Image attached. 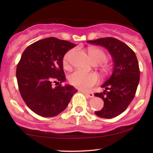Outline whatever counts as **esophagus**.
I'll return each mask as SVG.
<instances>
[{"label": "esophagus", "instance_id": "1", "mask_svg": "<svg viewBox=\"0 0 153 153\" xmlns=\"http://www.w3.org/2000/svg\"><path fill=\"white\" fill-rule=\"evenodd\" d=\"M82 93L84 94H85L87 97H88L90 98H93L94 97V94H93L92 92H84V91H82Z\"/></svg>", "mask_w": 153, "mask_h": 153}]
</instances>
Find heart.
I'll return each mask as SVG.
<instances>
[{
  "label": "heart",
  "instance_id": "obj_1",
  "mask_svg": "<svg viewBox=\"0 0 153 153\" xmlns=\"http://www.w3.org/2000/svg\"><path fill=\"white\" fill-rule=\"evenodd\" d=\"M73 51H69L65 55L63 60L64 67L68 68L69 61L71 54ZM88 54L93 63H102L107 61V56L104 51L100 48H90ZM98 81V77L97 74L94 73H86L82 71H76L69 76V82L75 87L82 90H90Z\"/></svg>",
  "mask_w": 153,
  "mask_h": 153
}]
</instances>
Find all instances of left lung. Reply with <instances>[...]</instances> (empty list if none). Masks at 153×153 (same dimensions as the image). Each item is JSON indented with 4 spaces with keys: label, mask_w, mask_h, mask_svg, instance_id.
I'll use <instances>...</instances> for the list:
<instances>
[{
    "label": "left lung",
    "mask_w": 153,
    "mask_h": 153,
    "mask_svg": "<svg viewBox=\"0 0 153 153\" xmlns=\"http://www.w3.org/2000/svg\"><path fill=\"white\" fill-rule=\"evenodd\" d=\"M87 42L107 48L113 58L112 75L101 86L104 91L94 94L104 101V107L95 114L102 118L115 117L126 109L135 97L140 81L138 59L126 44L116 38H98Z\"/></svg>",
    "instance_id": "1"
}]
</instances>
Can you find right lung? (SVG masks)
<instances>
[{"instance_id":"obj_1","label":"right lung","mask_w":153,"mask_h":153,"mask_svg":"<svg viewBox=\"0 0 153 153\" xmlns=\"http://www.w3.org/2000/svg\"><path fill=\"white\" fill-rule=\"evenodd\" d=\"M76 46L51 37L32 44L23 53L16 70L18 87L25 104L37 115L45 117L59 115L77 92L71 85L60 84L65 81L63 56ZM53 82L59 86L53 87Z\"/></svg>"}]
</instances>
